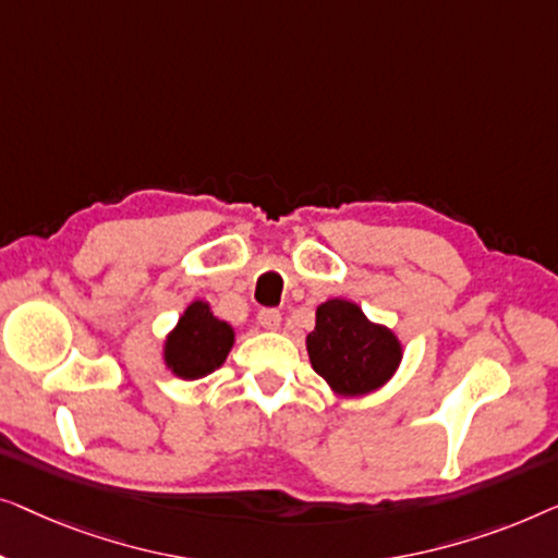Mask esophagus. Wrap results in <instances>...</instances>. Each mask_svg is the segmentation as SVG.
<instances>
[{"instance_id":"34e87169","label":"esophagus","mask_w":558,"mask_h":558,"mask_svg":"<svg viewBox=\"0 0 558 558\" xmlns=\"http://www.w3.org/2000/svg\"><path fill=\"white\" fill-rule=\"evenodd\" d=\"M280 320H282V316L276 308H263L260 313H257V324H260L265 331H278Z\"/></svg>"}]
</instances>
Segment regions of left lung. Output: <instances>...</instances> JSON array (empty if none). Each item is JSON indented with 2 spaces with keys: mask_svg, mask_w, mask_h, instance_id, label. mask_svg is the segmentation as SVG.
<instances>
[{
  "mask_svg": "<svg viewBox=\"0 0 558 558\" xmlns=\"http://www.w3.org/2000/svg\"><path fill=\"white\" fill-rule=\"evenodd\" d=\"M311 366L336 397L354 399L381 389L402 364L404 347L389 326L374 324L349 298H328L305 336Z\"/></svg>",
  "mask_w": 558,
  "mask_h": 558,
  "instance_id": "8db88e82",
  "label": "left lung"
}]
</instances>
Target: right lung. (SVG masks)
I'll return each mask as SVG.
<instances>
[{"label": "right lung", "instance_id": "add662e5", "mask_svg": "<svg viewBox=\"0 0 558 558\" xmlns=\"http://www.w3.org/2000/svg\"><path fill=\"white\" fill-rule=\"evenodd\" d=\"M234 347V328L211 313L207 301L186 305L177 326L163 339L161 359L171 374L184 381L202 379L227 361Z\"/></svg>", "mask_w": 558, "mask_h": 558}]
</instances>
